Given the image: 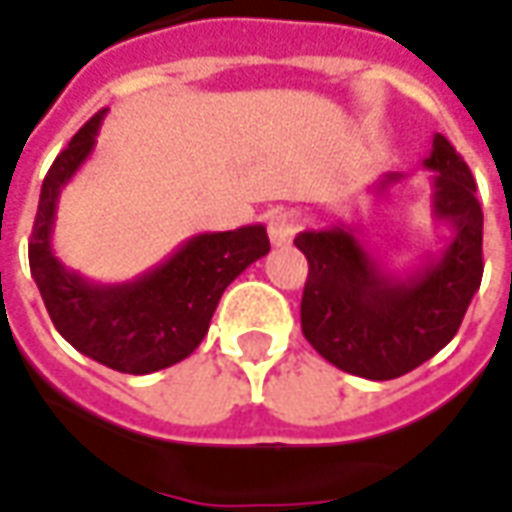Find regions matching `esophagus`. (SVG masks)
I'll use <instances>...</instances> for the list:
<instances>
[{"mask_svg": "<svg viewBox=\"0 0 512 512\" xmlns=\"http://www.w3.org/2000/svg\"><path fill=\"white\" fill-rule=\"evenodd\" d=\"M294 232H297V215L294 212L277 209L269 215V240L274 246H289Z\"/></svg>", "mask_w": 512, "mask_h": 512, "instance_id": "1", "label": "esophagus"}]
</instances>
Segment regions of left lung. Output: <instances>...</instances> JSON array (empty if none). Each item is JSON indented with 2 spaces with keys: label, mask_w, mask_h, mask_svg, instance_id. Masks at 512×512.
<instances>
[{
  "label": "left lung",
  "mask_w": 512,
  "mask_h": 512,
  "mask_svg": "<svg viewBox=\"0 0 512 512\" xmlns=\"http://www.w3.org/2000/svg\"><path fill=\"white\" fill-rule=\"evenodd\" d=\"M433 221L450 226L439 255L408 272H391L351 223L303 229L294 246L309 260L300 323L320 357L365 379H397L431 360L453 340L482 283V206L476 181L445 135H433ZM405 175L388 172L377 195Z\"/></svg>",
  "instance_id": "1"
}]
</instances>
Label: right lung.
<instances>
[{
	"label": "right lung",
	"instance_id": "obj_1",
	"mask_svg": "<svg viewBox=\"0 0 512 512\" xmlns=\"http://www.w3.org/2000/svg\"><path fill=\"white\" fill-rule=\"evenodd\" d=\"M107 110L96 113L45 175L27 246L30 274L56 331L84 357L121 374H152L186 360L209 331L226 286L269 255L263 223L184 240L167 260L124 283H93L53 252L59 195L96 150Z\"/></svg>",
	"mask_w": 512,
	"mask_h": 512
}]
</instances>
